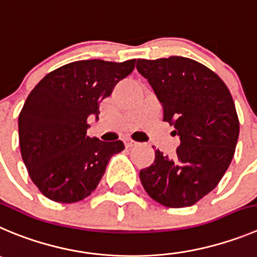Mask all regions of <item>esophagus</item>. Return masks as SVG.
I'll list each match as a JSON object with an SVG mask.
<instances>
[{
	"mask_svg": "<svg viewBox=\"0 0 257 257\" xmlns=\"http://www.w3.org/2000/svg\"><path fill=\"white\" fill-rule=\"evenodd\" d=\"M124 145H125L126 148H131V147H133V146H136L137 142H134V141H132V140H125L124 141Z\"/></svg>",
	"mask_w": 257,
	"mask_h": 257,
	"instance_id": "1",
	"label": "esophagus"
}]
</instances>
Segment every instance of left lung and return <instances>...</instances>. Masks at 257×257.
I'll list each match as a JSON object with an SVG mask.
<instances>
[{"instance_id": "1", "label": "left lung", "mask_w": 257, "mask_h": 257, "mask_svg": "<svg viewBox=\"0 0 257 257\" xmlns=\"http://www.w3.org/2000/svg\"><path fill=\"white\" fill-rule=\"evenodd\" d=\"M137 69L180 137L174 158L156 150L155 162L140 172L142 185L165 207H190L218 185L233 158L239 121L232 95L212 69L185 57L138 59Z\"/></svg>"}]
</instances>
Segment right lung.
<instances>
[{"instance_id":"obj_1","label":"right lung","mask_w":257,"mask_h":257,"mask_svg":"<svg viewBox=\"0 0 257 257\" xmlns=\"http://www.w3.org/2000/svg\"><path fill=\"white\" fill-rule=\"evenodd\" d=\"M136 59L116 63L87 59L48 73L29 93L19 115L21 157L31 181L57 203H76L99 185L121 141L87 136V119L133 72Z\"/></svg>"}]
</instances>
